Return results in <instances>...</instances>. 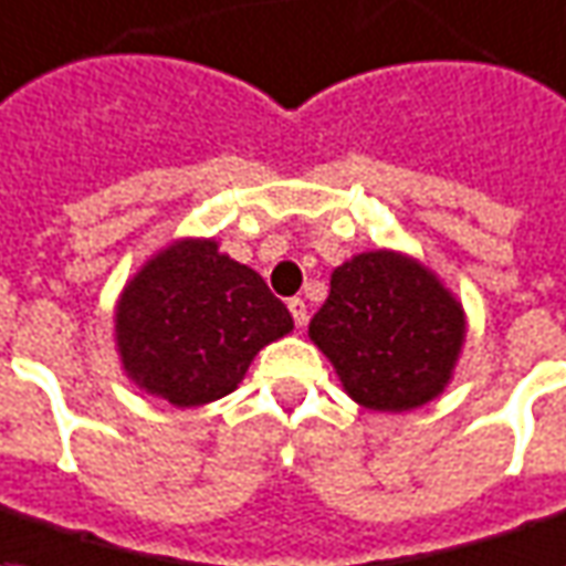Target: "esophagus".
<instances>
[{"instance_id":"1","label":"esophagus","mask_w":566,"mask_h":566,"mask_svg":"<svg viewBox=\"0 0 566 566\" xmlns=\"http://www.w3.org/2000/svg\"><path fill=\"white\" fill-rule=\"evenodd\" d=\"M289 313H292V319H295V325H298V328H304V325H307V304H304V298L289 301Z\"/></svg>"}]
</instances>
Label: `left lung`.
I'll list each match as a JSON object with an SVG mask.
<instances>
[{
    "label": "left lung",
    "mask_w": 566,
    "mask_h": 566,
    "mask_svg": "<svg viewBox=\"0 0 566 566\" xmlns=\"http://www.w3.org/2000/svg\"><path fill=\"white\" fill-rule=\"evenodd\" d=\"M311 340L344 391L374 413H407L440 398L468 337L455 292L401 250H368L334 268Z\"/></svg>",
    "instance_id": "obj_1"
}]
</instances>
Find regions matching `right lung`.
<instances>
[{
    "label": "right lung",
    "instance_id": "1",
    "mask_svg": "<svg viewBox=\"0 0 566 566\" xmlns=\"http://www.w3.org/2000/svg\"><path fill=\"white\" fill-rule=\"evenodd\" d=\"M292 328L265 280L213 238H177L153 253L114 307L123 374L180 410L238 389L259 349Z\"/></svg>",
    "mask_w": 566,
    "mask_h": 566
}]
</instances>
